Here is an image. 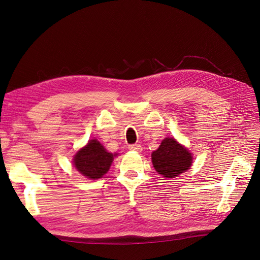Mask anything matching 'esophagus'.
I'll return each instance as SVG.
<instances>
[{
	"label": "esophagus",
	"instance_id": "obj_1",
	"mask_svg": "<svg viewBox=\"0 0 260 260\" xmlns=\"http://www.w3.org/2000/svg\"><path fill=\"white\" fill-rule=\"evenodd\" d=\"M129 149L132 150V151H138V152H140V151L142 150V146H141V145H139V144H133V145H130Z\"/></svg>",
	"mask_w": 260,
	"mask_h": 260
}]
</instances>
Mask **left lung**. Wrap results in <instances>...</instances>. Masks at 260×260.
Listing matches in <instances>:
<instances>
[{
    "label": "left lung",
    "mask_w": 260,
    "mask_h": 260,
    "mask_svg": "<svg viewBox=\"0 0 260 260\" xmlns=\"http://www.w3.org/2000/svg\"><path fill=\"white\" fill-rule=\"evenodd\" d=\"M151 161L158 174L165 178H175L191 168L193 157L189 149L174 138H166L151 153Z\"/></svg>",
    "instance_id": "obj_1"
}]
</instances>
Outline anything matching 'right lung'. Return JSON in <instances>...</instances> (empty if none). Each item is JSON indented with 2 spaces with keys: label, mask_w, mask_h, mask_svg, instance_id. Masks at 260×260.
Instances as JSON below:
<instances>
[{
  "label": "right lung",
  "mask_w": 260,
  "mask_h": 260,
  "mask_svg": "<svg viewBox=\"0 0 260 260\" xmlns=\"http://www.w3.org/2000/svg\"><path fill=\"white\" fill-rule=\"evenodd\" d=\"M117 153H111L96 139L88 141L74 157V165L79 173L88 179H99L106 175Z\"/></svg>",
  "instance_id": "obj_1"
}]
</instances>
